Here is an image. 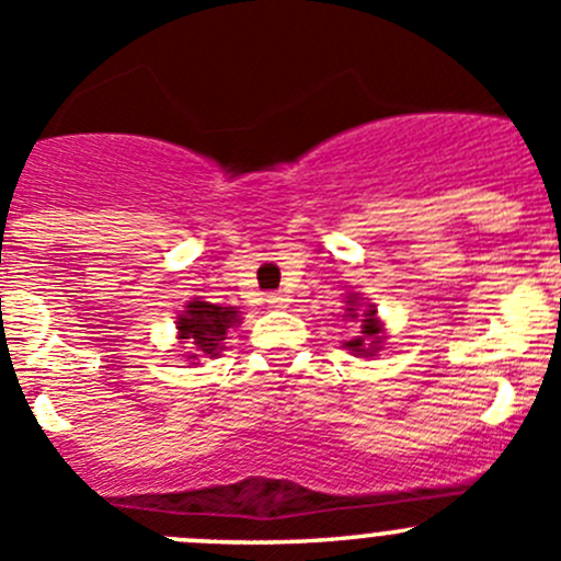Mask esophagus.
Listing matches in <instances>:
<instances>
[{"mask_svg": "<svg viewBox=\"0 0 561 561\" xmlns=\"http://www.w3.org/2000/svg\"><path fill=\"white\" fill-rule=\"evenodd\" d=\"M266 306L286 308V306H289V297H286L284 291H272V295H266Z\"/></svg>", "mask_w": 561, "mask_h": 561, "instance_id": "obj_1", "label": "esophagus"}]
</instances>
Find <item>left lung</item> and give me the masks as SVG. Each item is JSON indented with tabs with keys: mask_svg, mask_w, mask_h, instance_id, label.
<instances>
[{
	"mask_svg": "<svg viewBox=\"0 0 561 561\" xmlns=\"http://www.w3.org/2000/svg\"><path fill=\"white\" fill-rule=\"evenodd\" d=\"M352 322H360V330H357L355 339L344 341L346 350H352V355H375L382 344V324L377 319V308L375 306H364L360 297L350 295L346 297V313Z\"/></svg>",
	"mask_w": 561,
	"mask_h": 561,
	"instance_id": "1",
	"label": "left lung"
}]
</instances>
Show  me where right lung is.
Returning a JSON list of instances; mask_svg holds the SVG:
<instances>
[{
    "label": "right lung",
    "instance_id": "add662e5",
    "mask_svg": "<svg viewBox=\"0 0 561 561\" xmlns=\"http://www.w3.org/2000/svg\"><path fill=\"white\" fill-rule=\"evenodd\" d=\"M242 322L239 319L237 308H222L215 306V302L204 300H190L186 302L184 313L179 317L175 328H179V339L186 341L190 346L192 360L197 357H217L222 350V341H226V333L231 328Z\"/></svg>",
    "mask_w": 561,
    "mask_h": 561
}]
</instances>
